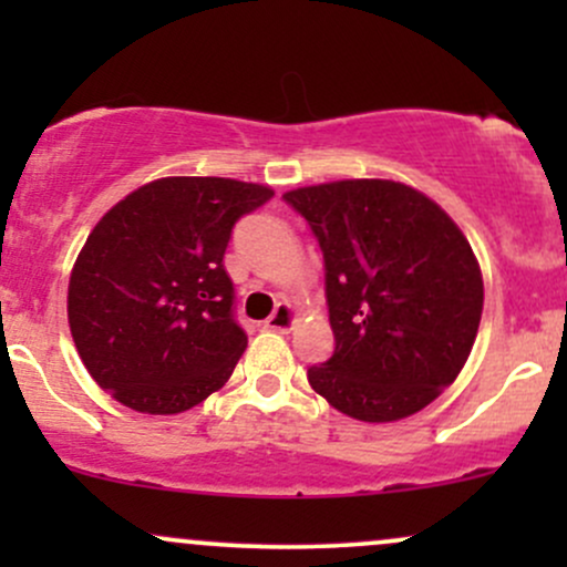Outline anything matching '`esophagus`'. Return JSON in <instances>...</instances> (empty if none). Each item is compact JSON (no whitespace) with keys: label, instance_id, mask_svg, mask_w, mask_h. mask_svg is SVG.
Listing matches in <instances>:
<instances>
[{"label":"esophagus","instance_id":"obj_1","mask_svg":"<svg viewBox=\"0 0 567 567\" xmlns=\"http://www.w3.org/2000/svg\"><path fill=\"white\" fill-rule=\"evenodd\" d=\"M292 322H296V309H292V303L282 301V303H277L275 311H271V317L264 322V328H269V330H290Z\"/></svg>","mask_w":567,"mask_h":567}]
</instances>
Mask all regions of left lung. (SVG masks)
Segmentation results:
<instances>
[{"label": "left lung", "mask_w": 567, "mask_h": 567, "mask_svg": "<svg viewBox=\"0 0 567 567\" xmlns=\"http://www.w3.org/2000/svg\"><path fill=\"white\" fill-rule=\"evenodd\" d=\"M324 258L336 351L306 379L336 410L386 424L437 400L470 357L483 275L451 216L421 192L379 178L282 194Z\"/></svg>", "instance_id": "8db88e82"}]
</instances>
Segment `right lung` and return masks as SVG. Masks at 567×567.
Wrapping results in <instances>:
<instances>
[{
	"label": "right lung",
	"mask_w": 567,
	"mask_h": 567,
	"mask_svg": "<svg viewBox=\"0 0 567 567\" xmlns=\"http://www.w3.org/2000/svg\"><path fill=\"white\" fill-rule=\"evenodd\" d=\"M275 197L231 178H159L116 202L69 279L84 368L122 405L173 415L218 392L247 347L224 252L239 218Z\"/></svg>",
	"instance_id": "right-lung-1"
}]
</instances>
